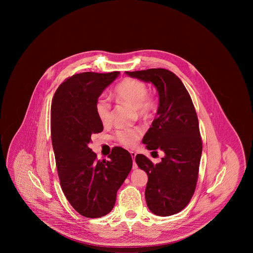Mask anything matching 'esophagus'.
I'll return each mask as SVG.
<instances>
[{
  "label": "esophagus",
  "mask_w": 253,
  "mask_h": 253,
  "mask_svg": "<svg viewBox=\"0 0 253 253\" xmlns=\"http://www.w3.org/2000/svg\"><path fill=\"white\" fill-rule=\"evenodd\" d=\"M130 154H131L132 159H133V169H137V165H136V163H135V161H134V159H135V157H136V153H135L134 151H131Z\"/></svg>",
  "instance_id": "34e87169"
}]
</instances>
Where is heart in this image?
<instances>
[{
    "label": "heart",
    "instance_id": "heart-1",
    "mask_svg": "<svg viewBox=\"0 0 253 253\" xmlns=\"http://www.w3.org/2000/svg\"><path fill=\"white\" fill-rule=\"evenodd\" d=\"M115 99L133 107L141 119H148L155 109V99L148 94L146 84L133 78H126L121 81L114 90ZM95 111L102 124H109L111 121V104L106 98L100 97L95 105ZM142 136L140 128L122 129L116 132L115 137L123 146L134 147Z\"/></svg>",
    "mask_w": 253,
    "mask_h": 253
}]
</instances>
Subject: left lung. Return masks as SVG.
Wrapping results in <instances>:
<instances>
[{
    "label": "left lung",
    "mask_w": 253,
    "mask_h": 253,
    "mask_svg": "<svg viewBox=\"0 0 253 253\" xmlns=\"http://www.w3.org/2000/svg\"><path fill=\"white\" fill-rule=\"evenodd\" d=\"M126 74L152 83L159 95L156 117L142 142L148 150H161L165 156L157 164L142 154H137L135 160L148 175L145 199L149 210L158 216H170L186 207L197 183L202 141L195 108L181 80L169 70Z\"/></svg>",
    "instance_id": "1"
}]
</instances>
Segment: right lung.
Listing matches in <instances>:
<instances>
[{
  "instance_id": "add662e5",
  "label": "right lung",
  "mask_w": 253,
  "mask_h": 253,
  "mask_svg": "<svg viewBox=\"0 0 253 253\" xmlns=\"http://www.w3.org/2000/svg\"><path fill=\"white\" fill-rule=\"evenodd\" d=\"M119 72H84L68 78L55 92L51 135L62 190L73 208L88 218L109 213L118 189L132 168L130 153L114 147L109 160H97L89 148L91 136L103 131L95 105Z\"/></svg>"
}]
</instances>
